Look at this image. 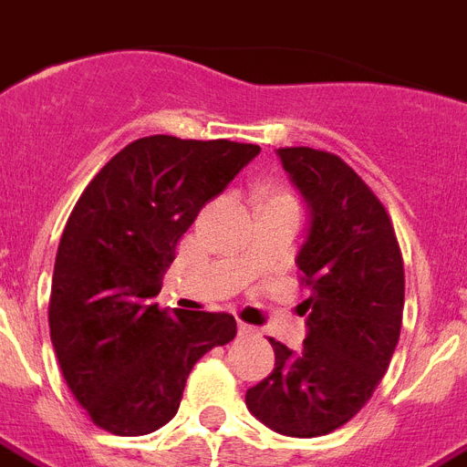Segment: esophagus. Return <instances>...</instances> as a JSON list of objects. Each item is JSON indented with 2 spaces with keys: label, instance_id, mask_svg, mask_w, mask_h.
I'll return each instance as SVG.
<instances>
[{
  "label": "esophagus",
  "instance_id": "34e87169",
  "mask_svg": "<svg viewBox=\"0 0 467 467\" xmlns=\"http://www.w3.org/2000/svg\"><path fill=\"white\" fill-rule=\"evenodd\" d=\"M237 331H240L242 338H252V336H259V328H256V326L244 324V321H240V326H237Z\"/></svg>",
  "mask_w": 467,
  "mask_h": 467
}]
</instances>
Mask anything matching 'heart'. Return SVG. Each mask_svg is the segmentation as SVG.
<instances>
[{"mask_svg": "<svg viewBox=\"0 0 467 467\" xmlns=\"http://www.w3.org/2000/svg\"><path fill=\"white\" fill-rule=\"evenodd\" d=\"M278 199H287V196H278Z\"/></svg>", "mask_w": 467, "mask_h": 467, "instance_id": "b5f03b06", "label": "heart"}]
</instances>
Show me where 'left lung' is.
<instances>
[{"label":"left lung","mask_w":467,"mask_h":467,"mask_svg":"<svg viewBox=\"0 0 467 467\" xmlns=\"http://www.w3.org/2000/svg\"><path fill=\"white\" fill-rule=\"evenodd\" d=\"M309 206L297 254L306 338L295 352L271 340L275 367L246 391L256 420L287 437H321L362 410L389 369L403 324L405 271L384 203L338 155L278 148Z\"/></svg>","instance_id":"1"}]
</instances>
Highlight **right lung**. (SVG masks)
Masks as SVG:
<instances>
[{
    "label": "right lung",
    "mask_w": 467,
    "mask_h": 467,
    "mask_svg": "<svg viewBox=\"0 0 467 467\" xmlns=\"http://www.w3.org/2000/svg\"><path fill=\"white\" fill-rule=\"evenodd\" d=\"M254 143L143 136L90 180L64 227L49 338L100 430L141 437L177 415L192 367L237 333L225 312L153 305L180 237L259 155Z\"/></svg>",
    "instance_id": "add662e5"
}]
</instances>
